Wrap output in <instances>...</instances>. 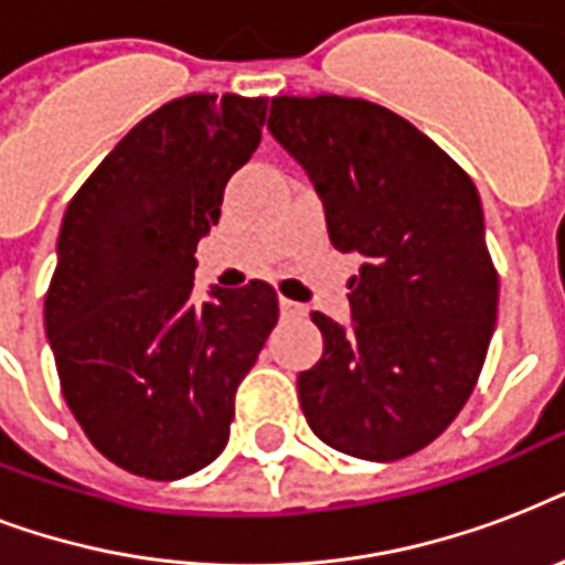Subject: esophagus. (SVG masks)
<instances>
[{
	"label": "esophagus",
	"mask_w": 565,
	"mask_h": 565,
	"mask_svg": "<svg viewBox=\"0 0 565 565\" xmlns=\"http://www.w3.org/2000/svg\"><path fill=\"white\" fill-rule=\"evenodd\" d=\"M281 317L284 319H296V317H308V308L299 305V301H290V299H281Z\"/></svg>",
	"instance_id": "34e87169"
}]
</instances>
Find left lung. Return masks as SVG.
Instances as JSON below:
<instances>
[{
    "instance_id": "1",
    "label": "left lung",
    "mask_w": 565,
    "mask_h": 565,
    "mask_svg": "<svg viewBox=\"0 0 565 565\" xmlns=\"http://www.w3.org/2000/svg\"><path fill=\"white\" fill-rule=\"evenodd\" d=\"M269 131L308 170L349 281L354 328L313 310L326 349L299 375L310 430L363 460H402L443 434L490 349L499 273L478 190L428 135L375 102L275 96Z\"/></svg>"
}]
</instances>
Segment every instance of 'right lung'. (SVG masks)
<instances>
[{
  "instance_id": "obj_1",
  "label": "right lung",
  "mask_w": 565,
  "mask_h": 565,
  "mask_svg": "<svg viewBox=\"0 0 565 565\" xmlns=\"http://www.w3.org/2000/svg\"><path fill=\"white\" fill-rule=\"evenodd\" d=\"M266 96L152 110L70 199L46 290L61 393L96 451L152 481L220 457L239 381L278 322L266 281L193 296L195 246L260 143Z\"/></svg>"
}]
</instances>
